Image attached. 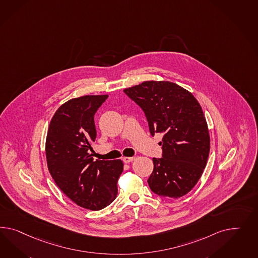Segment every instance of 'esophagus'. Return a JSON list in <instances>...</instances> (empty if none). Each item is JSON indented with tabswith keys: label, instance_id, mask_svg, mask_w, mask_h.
<instances>
[{
	"label": "esophagus",
	"instance_id": "34e87169",
	"mask_svg": "<svg viewBox=\"0 0 258 258\" xmlns=\"http://www.w3.org/2000/svg\"><path fill=\"white\" fill-rule=\"evenodd\" d=\"M133 160H134V157H124V158H123V161H124L125 163H130V162H132Z\"/></svg>",
	"mask_w": 258,
	"mask_h": 258
}]
</instances>
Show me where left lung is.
Returning <instances> with one entry per match:
<instances>
[{
    "label": "left lung",
    "instance_id": "8db88e82",
    "mask_svg": "<svg viewBox=\"0 0 258 258\" xmlns=\"http://www.w3.org/2000/svg\"><path fill=\"white\" fill-rule=\"evenodd\" d=\"M145 112L149 132L162 134V158H153L148 185L154 194L178 198L201 177L210 140L202 108L191 93L170 82L148 81L124 90Z\"/></svg>",
    "mask_w": 258,
    "mask_h": 258
}]
</instances>
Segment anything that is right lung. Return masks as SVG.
Returning a JSON list of instances; mask_svg holds the SVG:
<instances>
[{"instance_id":"1","label":"right lung","mask_w":258,"mask_h":258,"mask_svg":"<svg viewBox=\"0 0 258 258\" xmlns=\"http://www.w3.org/2000/svg\"><path fill=\"white\" fill-rule=\"evenodd\" d=\"M107 95L84 96L63 103L49 123L46 157L56 185L78 206L99 210L117 195L122 160H96L89 154L97 136L94 115Z\"/></svg>"}]
</instances>
